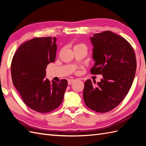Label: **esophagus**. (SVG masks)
I'll use <instances>...</instances> for the list:
<instances>
[{"label":"esophagus","mask_w":146,"mask_h":146,"mask_svg":"<svg viewBox=\"0 0 146 146\" xmlns=\"http://www.w3.org/2000/svg\"><path fill=\"white\" fill-rule=\"evenodd\" d=\"M74 81H75V80H73V79H70V80H68V85H71V83H73Z\"/></svg>","instance_id":"obj_1"}]
</instances>
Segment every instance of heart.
Instances as JSON below:
<instances>
[{"instance_id":"heart-1","label":"heart","mask_w":146,"mask_h":146,"mask_svg":"<svg viewBox=\"0 0 146 146\" xmlns=\"http://www.w3.org/2000/svg\"><path fill=\"white\" fill-rule=\"evenodd\" d=\"M78 45H83V44H78Z\"/></svg>"}]
</instances>
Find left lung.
Wrapping results in <instances>:
<instances>
[{"mask_svg": "<svg viewBox=\"0 0 146 146\" xmlns=\"http://www.w3.org/2000/svg\"><path fill=\"white\" fill-rule=\"evenodd\" d=\"M91 41L95 63L90 73L101 74L103 78L95 86L92 80H86L83 100L92 110L105 113L118 106L127 95L135 77L137 61L131 44L110 31L94 34Z\"/></svg>", "mask_w": 146, "mask_h": 146, "instance_id": "obj_1", "label": "left lung"}]
</instances>
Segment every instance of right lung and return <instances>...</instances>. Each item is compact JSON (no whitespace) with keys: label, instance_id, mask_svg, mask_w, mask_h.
I'll use <instances>...</instances> for the list:
<instances>
[{"label":"right lung","instance_id":"obj_1","mask_svg":"<svg viewBox=\"0 0 146 146\" xmlns=\"http://www.w3.org/2000/svg\"><path fill=\"white\" fill-rule=\"evenodd\" d=\"M56 39L35 38L20 45L11 63L14 86L27 107L39 113H48L61 105L68 85L66 80L50 82L46 77L48 64L54 62Z\"/></svg>","mask_w":146,"mask_h":146}]
</instances>
